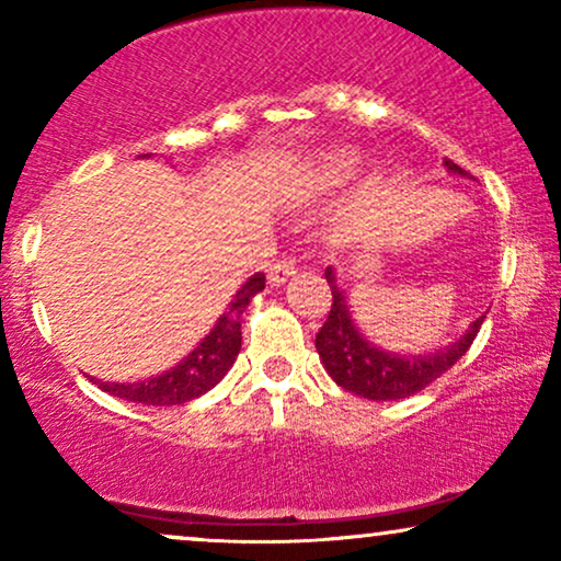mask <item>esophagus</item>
Here are the masks:
<instances>
[{
  "instance_id": "esophagus-1",
  "label": "esophagus",
  "mask_w": 561,
  "mask_h": 561,
  "mask_svg": "<svg viewBox=\"0 0 561 561\" xmlns=\"http://www.w3.org/2000/svg\"><path fill=\"white\" fill-rule=\"evenodd\" d=\"M298 273L296 267V260L294 257H280L275 260L271 273H267V280H271V286H283V283L294 278V275Z\"/></svg>"
}]
</instances>
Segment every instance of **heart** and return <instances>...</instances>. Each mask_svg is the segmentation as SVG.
I'll return each instance as SVG.
<instances>
[{
	"mask_svg": "<svg viewBox=\"0 0 561 561\" xmlns=\"http://www.w3.org/2000/svg\"><path fill=\"white\" fill-rule=\"evenodd\" d=\"M359 165V156L352 150H336L329 152V156L321 160L317 171V183L319 186H340L347 179H352Z\"/></svg>",
	"mask_w": 561,
	"mask_h": 561,
	"instance_id": "heart-1",
	"label": "heart"
}]
</instances>
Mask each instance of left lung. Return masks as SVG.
I'll return each mask as SVG.
<instances>
[{
  "label": "left lung",
  "instance_id": "1",
  "mask_svg": "<svg viewBox=\"0 0 561 561\" xmlns=\"http://www.w3.org/2000/svg\"><path fill=\"white\" fill-rule=\"evenodd\" d=\"M444 165L449 173L467 175L451 160H444ZM324 275L329 288H332V311L317 334V352L336 386L355 396L370 398V401H398V398L424 390L428 382H434L451 365H457V359L470 350L482 321H485V313H482L457 342L428 352V355H398V352L382 350L359 334L355 321H352L344 290L336 286L332 267H327Z\"/></svg>",
  "mask_w": 561,
  "mask_h": 561
}]
</instances>
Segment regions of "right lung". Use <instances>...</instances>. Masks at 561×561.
I'll use <instances>...</instances> for the list:
<instances>
[{
    "label": "right lung",
    "instance_id": "add662e5",
    "mask_svg": "<svg viewBox=\"0 0 561 561\" xmlns=\"http://www.w3.org/2000/svg\"><path fill=\"white\" fill-rule=\"evenodd\" d=\"M265 288V275L255 273L242 283L229 309L217 319V324L202 342L196 344L188 357H183L171 370L156 375V378L140 382H102L94 380L99 388L110 396L125 398L133 403L145 405H181L204 396L225 378L229 367L234 365L242 347V313L248 309L252 296Z\"/></svg>",
    "mask_w": 561,
    "mask_h": 561
}]
</instances>
